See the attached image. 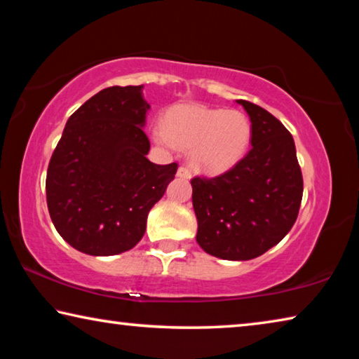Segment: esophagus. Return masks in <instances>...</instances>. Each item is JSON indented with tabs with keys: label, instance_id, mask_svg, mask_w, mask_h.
<instances>
[{
	"label": "esophagus",
	"instance_id": "obj_1",
	"mask_svg": "<svg viewBox=\"0 0 359 359\" xmlns=\"http://www.w3.org/2000/svg\"><path fill=\"white\" fill-rule=\"evenodd\" d=\"M177 175H179V177H182V179H190L191 177L190 168H188V166H180L177 169Z\"/></svg>",
	"mask_w": 359,
	"mask_h": 359
}]
</instances>
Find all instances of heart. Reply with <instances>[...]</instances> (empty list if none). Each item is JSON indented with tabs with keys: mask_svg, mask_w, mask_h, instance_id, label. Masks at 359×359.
I'll use <instances>...</instances> for the list:
<instances>
[{
	"mask_svg": "<svg viewBox=\"0 0 359 359\" xmlns=\"http://www.w3.org/2000/svg\"><path fill=\"white\" fill-rule=\"evenodd\" d=\"M161 145L191 150V161L205 172H223L245 156L252 141V123L236 109L204 106L179 107L168 115L165 130L155 131Z\"/></svg>",
	"mask_w": 359,
	"mask_h": 359,
	"instance_id": "heart-1",
	"label": "heart"
}]
</instances>
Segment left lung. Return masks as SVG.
Wrapping results in <instances>:
<instances>
[{"instance_id":"8db88e82","label":"left lung","mask_w":359,"mask_h":359,"mask_svg":"<svg viewBox=\"0 0 359 359\" xmlns=\"http://www.w3.org/2000/svg\"><path fill=\"white\" fill-rule=\"evenodd\" d=\"M252 121V149L217 177H194L196 241L212 257L247 261L277 245L299 214L302 172L293 136L280 120L238 100Z\"/></svg>"}]
</instances>
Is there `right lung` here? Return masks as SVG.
<instances>
[{"label": "right lung", "mask_w": 359, "mask_h": 359, "mask_svg": "<svg viewBox=\"0 0 359 359\" xmlns=\"http://www.w3.org/2000/svg\"><path fill=\"white\" fill-rule=\"evenodd\" d=\"M144 85L109 87L66 121L47 169L48 214L76 250L109 257L142 239L147 215L177 172V163L147 160Z\"/></svg>", "instance_id": "obj_1"}]
</instances>
